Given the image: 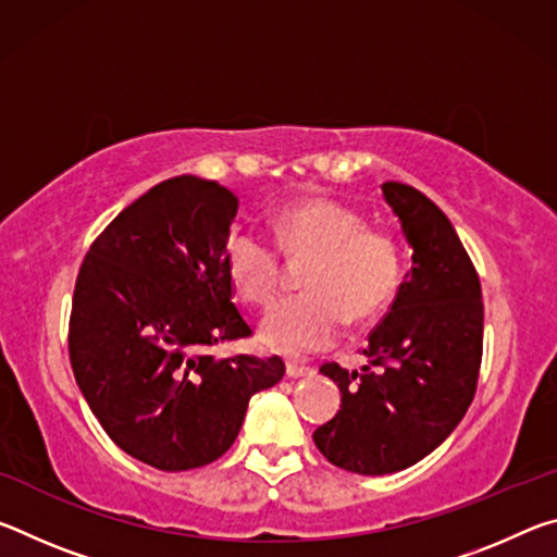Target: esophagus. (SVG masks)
I'll list each match as a JSON object with an SVG mask.
<instances>
[{
  "label": "esophagus",
  "instance_id": "1",
  "mask_svg": "<svg viewBox=\"0 0 557 557\" xmlns=\"http://www.w3.org/2000/svg\"><path fill=\"white\" fill-rule=\"evenodd\" d=\"M314 371L309 369L305 363H297V361H287V375L289 379H301V375H312Z\"/></svg>",
  "mask_w": 557,
  "mask_h": 557
}]
</instances>
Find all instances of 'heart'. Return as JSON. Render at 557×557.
I'll use <instances>...</instances> for the list:
<instances>
[{
  "instance_id": "1",
  "label": "heart",
  "mask_w": 557,
  "mask_h": 557,
  "mask_svg": "<svg viewBox=\"0 0 557 557\" xmlns=\"http://www.w3.org/2000/svg\"><path fill=\"white\" fill-rule=\"evenodd\" d=\"M280 248L309 260L301 275L307 295L277 301L260 322L262 344L285 356L332 346L348 317L369 322L393 297L400 280V250L388 233L369 231L366 219L329 199H301L275 219ZM225 268L235 289L252 305H268L282 282L275 245L258 231L238 228L225 243Z\"/></svg>"
}]
</instances>
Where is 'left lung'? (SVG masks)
Returning a JSON list of instances; mask_svg holds the SVG:
<instances>
[{
    "label": "left lung",
    "instance_id": "8db88e82",
    "mask_svg": "<svg viewBox=\"0 0 557 557\" xmlns=\"http://www.w3.org/2000/svg\"><path fill=\"white\" fill-rule=\"evenodd\" d=\"M412 248V268L373 329L361 371L324 363L342 408L314 430L319 451L356 474H393L437 449L474 400L482 366V285L455 225L418 188L381 184Z\"/></svg>",
    "mask_w": 557,
    "mask_h": 557
}]
</instances>
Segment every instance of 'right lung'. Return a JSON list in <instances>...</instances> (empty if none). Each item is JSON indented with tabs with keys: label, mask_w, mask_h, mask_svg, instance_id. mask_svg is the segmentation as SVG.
<instances>
[{
	"label": "right lung",
	"mask_w": 557,
	"mask_h": 557,
	"mask_svg": "<svg viewBox=\"0 0 557 557\" xmlns=\"http://www.w3.org/2000/svg\"><path fill=\"white\" fill-rule=\"evenodd\" d=\"M235 213L225 186L166 178L98 235L75 280V383L110 440L162 471L225 455L252 395L285 375L280 356L209 354L252 334L225 268Z\"/></svg>",
	"instance_id": "add662e5"
}]
</instances>
